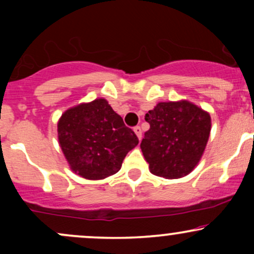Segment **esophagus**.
<instances>
[{
    "label": "esophagus",
    "mask_w": 254,
    "mask_h": 254,
    "mask_svg": "<svg viewBox=\"0 0 254 254\" xmlns=\"http://www.w3.org/2000/svg\"><path fill=\"white\" fill-rule=\"evenodd\" d=\"M133 131H135V133L137 135V137H138V139L142 138V129L141 127H133Z\"/></svg>",
    "instance_id": "obj_1"
}]
</instances>
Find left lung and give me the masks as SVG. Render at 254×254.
I'll return each instance as SVG.
<instances>
[{
	"label": "left lung",
	"mask_w": 254,
	"mask_h": 254,
	"mask_svg": "<svg viewBox=\"0 0 254 254\" xmlns=\"http://www.w3.org/2000/svg\"><path fill=\"white\" fill-rule=\"evenodd\" d=\"M141 142L150 172L166 179L188 176L199 162L211 129L210 115L189 101L159 103L145 115Z\"/></svg>",
	"instance_id": "obj_1"
}]
</instances>
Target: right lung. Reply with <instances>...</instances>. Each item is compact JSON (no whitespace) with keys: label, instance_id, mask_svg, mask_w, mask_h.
<instances>
[{"label":"right lung","instance_id":"right-lung-1","mask_svg":"<svg viewBox=\"0 0 254 254\" xmlns=\"http://www.w3.org/2000/svg\"><path fill=\"white\" fill-rule=\"evenodd\" d=\"M58 139L71 170L90 180L117 173L138 144L136 133L105 99L65 111L58 122Z\"/></svg>","mask_w":254,"mask_h":254}]
</instances>
